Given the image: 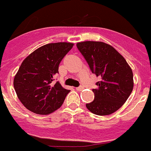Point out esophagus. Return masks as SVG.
<instances>
[{"mask_svg": "<svg viewBox=\"0 0 151 151\" xmlns=\"http://www.w3.org/2000/svg\"><path fill=\"white\" fill-rule=\"evenodd\" d=\"M83 89H84V87H83V86H80V87H78V88H76V90L79 91H82Z\"/></svg>", "mask_w": 151, "mask_h": 151, "instance_id": "esophagus-1", "label": "esophagus"}]
</instances>
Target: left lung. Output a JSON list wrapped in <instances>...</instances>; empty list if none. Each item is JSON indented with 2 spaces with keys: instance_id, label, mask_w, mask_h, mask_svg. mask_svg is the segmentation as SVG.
I'll return each instance as SVG.
<instances>
[{
  "instance_id": "8db88e82",
  "label": "left lung",
  "mask_w": 151,
  "mask_h": 151,
  "mask_svg": "<svg viewBox=\"0 0 151 151\" xmlns=\"http://www.w3.org/2000/svg\"><path fill=\"white\" fill-rule=\"evenodd\" d=\"M77 47L91 70L101 81L92 89L95 99L86 107L98 116H108L122 107L133 88V74L127 60L117 50L103 42L85 41Z\"/></svg>"
}]
</instances>
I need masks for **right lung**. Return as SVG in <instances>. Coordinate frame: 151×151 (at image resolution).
I'll use <instances>...</instances> for the list:
<instances>
[{
    "mask_svg": "<svg viewBox=\"0 0 151 151\" xmlns=\"http://www.w3.org/2000/svg\"><path fill=\"white\" fill-rule=\"evenodd\" d=\"M70 42L49 43L38 48L24 59L14 78L18 99L29 111L49 115L60 107L70 90L52 81L61 60L71 50Z\"/></svg>",
    "mask_w": 151,
    "mask_h": 151,
    "instance_id": "1",
    "label": "right lung"
}]
</instances>
